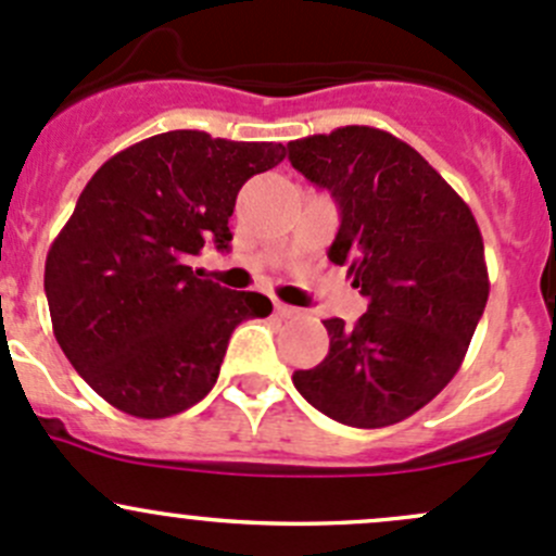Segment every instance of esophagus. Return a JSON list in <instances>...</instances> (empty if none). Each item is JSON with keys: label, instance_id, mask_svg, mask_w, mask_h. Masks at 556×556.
I'll use <instances>...</instances> for the list:
<instances>
[{"label": "esophagus", "instance_id": "1", "mask_svg": "<svg viewBox=\"0 0 556 556\" xmlns=\"http://www.w3.org/2000/svg\"><path fill=\"white\" fill-rule=\"evenodd\" d=\"M274 312H277L279 317H285V319H293V317H299V314H301V309L282 304V301H277V304H274Z\"/></svg>", "mask_w": 556, "mask_h": 556}]
</instances>
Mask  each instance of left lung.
<instances>
[{"instance_id": "left-lung-1", "label": "left lung", "mask_w": 556, "mask_h": 556, "mask_svg": "<svg viewBox=\"0 0 556 556\" xmlns=\"http://www.w3.org/2000/svg\"><path fill=\"white\" fill-rule=\"evenodd\" d=\"M290 164L341 210L328 257L368 312L323 319L330 350L293 384L325 417L387 428L428 406L463 366L490 277L470 206L412 144L371 126L288 142Z\"/></svg>"}]
</instances>
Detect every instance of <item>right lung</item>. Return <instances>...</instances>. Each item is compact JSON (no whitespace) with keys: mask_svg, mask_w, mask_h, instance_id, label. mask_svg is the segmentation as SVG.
<instances>
[{"mask_svg":"<svg viewBox=\"0 0 556 556\" xmlns=\"http://www.w3.org/2000/svg\"><path fill=\"white\" fill-rule=\"evenodd\" d=\"M285 159L279 142L166 131L112 155L88 179L45 261L50 323L75 371L139 419L185 412L212 390L233 328L271 301L188 266L228 250L239 188Z\"/></svg>","mask_w":556,"mask_h":556,"instance_id":"add662e5","label":"right lung"}]
</instances>
